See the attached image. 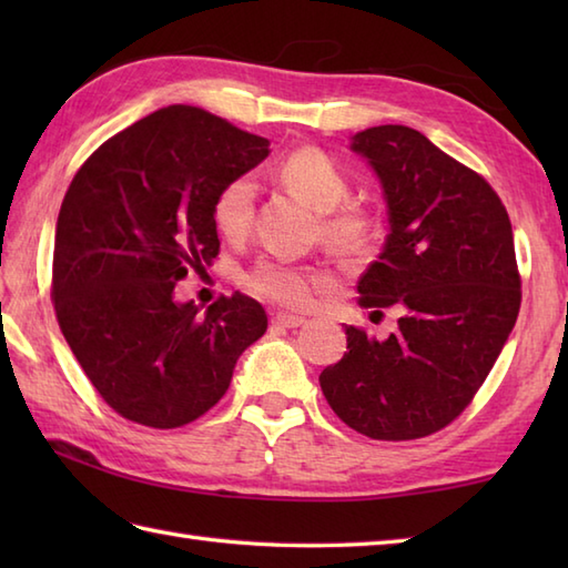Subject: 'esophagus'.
<instances>
[{
    "instance_id": "34e87169",
    "label": "esophagus",
    "mask_w": 568,
    "mask_h": 568,
    "mask_svg": "<svg viewBox=\"0 0 568 568\" xmlns=\"http://www.w3.org/2000/svg\"><path fill=\"white\" fill-rule=\"evenodd\" d=\"M273 324H275V327L295 329V327H303V324H307V320L300 317V315H291V312H277V315L273 317Z\"/></svg>"
}]
</instances>
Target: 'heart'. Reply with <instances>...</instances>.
Returning <instances> with one entry per match:
<instances>
[{
    "label": "heart",
    "instance_id": "heart-1",
    "mask_svg": "<svg viewBox=\"0 0 568 568\" xmlns=\"http://www.w3.org/2000/svg\"><path fill=\"white\" fill-rule=\"evenodd\" d=\"M281 183L303 195L320 212V236L339 253H358L373 234L371 214L348 197V175L332 153L303 146L285 155L277 165ZM256 210V183L239 175L220 187L212 202V222L226 239L244 236ZM251 293L285 307H310L332 291V275L320 265L285 258H261L244 275Z\"/></svg>",
    "mask_w": 568,
    "mask_h": 568
}]
</instances>
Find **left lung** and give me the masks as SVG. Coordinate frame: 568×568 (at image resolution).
Listing matches in <instances>:
<instances>
[{"mask_svg":"<svg viewBox=\"0 0 568 568\" xmlns=\"http://www.w3.org/2000/svg\"><path fill=\"white\" fill-rule=\"evenodd\" d=\"M352 149L376 171L390 222L358 305L405 315L388 339L348 324V352L320 385L352 429L419 439L464 413L515 327L523 291L510 216L486 178L415 129L371 126Z\"/></svg>","mask_w":568,"mask_h":568,"instance_id":"obj_1","label":"left lung"}]
</instances>
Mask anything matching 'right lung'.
Wrapping results in <instances>:
<instances>
[{"instance_id":"obj_1","label":"right lung","mask_w":568,"mask_h":568,"mask_svg":"<svg viewBox=\"0 0 568 568\" xmlns=\"http://www.w3.org/2000/svg\"><path fill=\"white\" fill-rule=\"evenodd\" d=\"M268 146L200 106L171 104L106 139L72 178L55 224V317L94 390L136 425L202 417L268 329L265 310L241 293L204 312L175 300L178 281L220 253L214 195Z\"/></svg>"}]
</instances>
